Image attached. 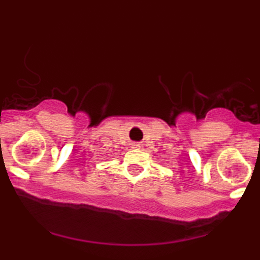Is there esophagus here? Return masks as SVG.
Masks as SVG:
<instances>
[{"mask_svg":"<svg viewBox=\"0 0 260 260\" xmlns=\"http://www.w3.org/2000/svg\"><path fill=\"white\" fill-rule=\"evenodd\" d=\"M132 148H135V150H137V148H141V144L133 143V144H132Z\"/></svg>","mask_w":260,"mask_h":260,"instance_id":"1","label":"esophagus"}]
</instances>
